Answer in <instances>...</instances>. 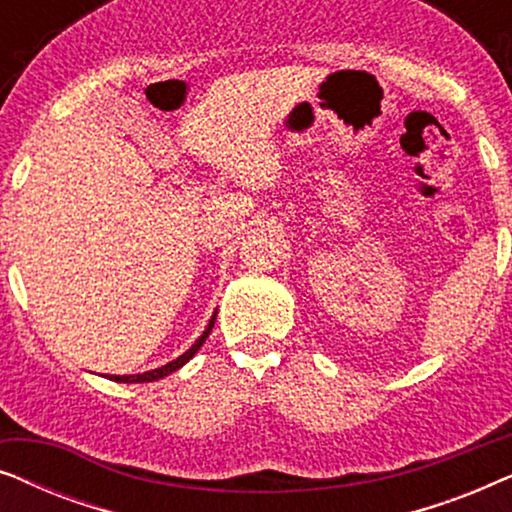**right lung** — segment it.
Returning <instances> with one entry per match:
<instances>
[{
    "instance_id": "1",
    "label": "right lung",
    "mask_w": 512,
    "mask_h": 512,
    "mask_svg": "<svg viewBox=\"0 0 512 512\" xmlns=\"http://www.w3.org/2000/svg\"><path fill=\"white\" fill-rule=\"evenodd\" d=\"M214 319H216V312L212 314V319H209V324H207L205 331H202L200 338L193 342L191 349H186V352L181 354V356H177V359H174V361L165 363V366H160V368H153V370H149V373H142V375H109V380H114V382H125V384H135V382H156V380H160V377H167L170 373H174V370H179L181 366H184V363H188V361L193 359L195 354H198V349L202 347V342H205V340L209 338V333H212V328H214Z\"/></svg>"
}]
</instances>
